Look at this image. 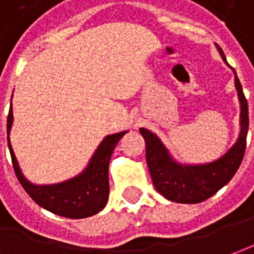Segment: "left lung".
I'll return each mask as SVG.
<instances>
[{"mask_svg": "<svg viewBox=\"0 0 254 254\" xmlns=\"http://www.w3.org/2000/svg\"><path fill=\"white\" fill-rule=\"evenodd\" d=\"M222 60L225 57L218 47ZM235 86L241 100V134L235 144L220 160L204 165L177 164L156 134L141 127L140 133L146 141V161L149 165L151 181L157 192L165 199L177 203H200L227 185L242 163L246 150V136L249 129V108L243 94L242 84L235 75Z\"/></svg>", "mask_w": 254, "mask_h": 254, "instance_id": "left-lung-1", "label": "left lung"}]
</instances>
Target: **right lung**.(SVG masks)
<instances>
[{"label": "right lung", "instance_id": "1", "mask_svg": "<svg viewBox=\"0 0 254 254\" xmlns=\"http://www.w3.org/2000/svg\"><path fill=\"white\" fill-rule=\"evenodd\" d=\"M12 121H13V115L11 108L6 120V133H8V147L11 151L13 171L26 193L39 206L66 218H86L97 214L104 208L110 194V184H108L110 158L113 156L115 146L127 132L107 136L96 150L94 156L89 163V167L79 177L58 185L36 186L27 182L19 170L16 158L9 143Z\"/></svg>", "mask_w": 254, "mask_h": 254}]
</instances>
